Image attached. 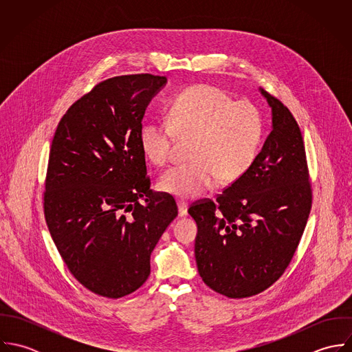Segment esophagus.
Segmentation results:
<instances>
[{"mask_svg": "<svg viewBox=\"0 0 352 352\" xmlns=\"http://www.w3.org/2000/svg\"><path fill=\"white\" fill-rule=\"evenodd\" d=\"M177 207H179V215L186 217L188 210V203L186 201H177Z\"/></svg>", "mask_w": 352, "mask_h": 352, "instance_id": "1", "label": "esophagus"}]
</instances>
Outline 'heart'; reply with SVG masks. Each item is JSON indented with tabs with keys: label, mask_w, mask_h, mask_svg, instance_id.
Instances as JSON below:
<instances>
[{
	"label": "heart",
	"mask_w": 352,
	"mask_h": 352,
	"mask_svg": "<svg viewBox=\"0 0 352 352\" xmlns=\"http://www.w3.org/2000/svg\"><path fill=\"white\" fill-rule=\"evenodd\" d=\"M264 122L260 109L250 100L211 84L192 85L180 92L169 107V122L151 120L141 131V146L154 165H164L175 138L194 137L191 162L162 173L161 191L195 198L219 180L232 184L253 166L263 141Z\"/></svg>",
	"instance_id": "1"
}]
</instances>
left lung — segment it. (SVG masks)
<instances>
[{"mask_svg":"<svg viewBox=\"0 0 352 352\" xmlns=\"http://www.w3.org/2000/svg\"><path fill=\"white\" fill-rule=\"evenodd\" d=\"M272 131L250 172L217 201H194L195 257L201 280L228 298L272 286L298 248L310 208L311 182L300 126L290 109L261 89Z\"/></svg>","mask_w":352,"mask_h":352,"instance_id":"left-lung-1","label":"left lung"}]
</instances>
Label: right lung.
<instances>
[{"instance_id": "obj_1", "label": "right lung", "mask_w": 352, "mask_h": 352, "mask_svg": "<svg viewBox=\"0 0 352 352\" xmlns=\"http://www.w3.org/2000/svg\"><path fill=\"white\" fill-rule=\"evenodd\" d=\"M166 82L118 76L74 101L55 130L43 192L51 237L89 292L122 298L151 275V254L177 204L153 192L141 146L145 109Z\"/></svg>"}]
</instances>
